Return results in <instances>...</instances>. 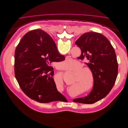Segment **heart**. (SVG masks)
Masks as SVG:
<instances>
[{
	"label": "heart",
	"mask_w": 128,
	"mask_h": 128,
	"mask_svg": "<svg viewBox=\"0 0 128 128\" xmlns=\"http://www.w3.org/2000/svg\"><path fill=\"white\" fill-rule=\"evenodd\" d=\"M75 61L73 60H66L63 62L62 68L64 70H69L74 66ZM82 64H80L75 68L77 72L75 75L74 86L78 84L80 88H84L87 92H90L94 86V76L93 72L88 67H84Z\"/></svg>",
	"instance_id": "b5f03b06"
}]
</instances>
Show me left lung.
Listing matches in <instances>:
<instances>
[{
    "mask_svg": "<svg viewBox=\"0 0 128 128\" xmlns=\"http://www.w3.org/2000/svg\"><path fill=\"white\" fill-rule=\"evenodd\" d=\"M75 44L81 50L78 59L93 72L94 86L88 95L73 100L74 102L94 104L106 96L113 88L118 73V64L113 46L102 34L88 32L82 34Z\"/></svg>",
    "mask_w": 128,
    "mask_h": 128,
    "instance_id": "8db88e82",
    "label": "left lung"
}]
</instances>
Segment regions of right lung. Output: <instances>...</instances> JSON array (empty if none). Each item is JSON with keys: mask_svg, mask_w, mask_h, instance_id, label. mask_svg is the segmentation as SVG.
I'll return each mask as SVG.
<instances>
[{"mask_svg": "<svg viewBox=\"0 0 128 128\" xmlns=\"http://www.w3.org/2000/svg\"><path fill=\"white\" fill-rule=\"evenodd\" d=\"M64 59L48 33L39 29L27 32L15 52V75L22 91L41 103L64 102L66 99L57 90L51 65Z\"/></svg>", "mask_w": 128, "mask_h": 128, "instance_id": "1", "label": "right lung"}]
</instances>
